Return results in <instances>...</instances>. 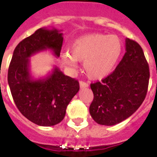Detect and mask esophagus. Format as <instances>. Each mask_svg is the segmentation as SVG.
I'll list each match as a JSON object with an SVG mask.
<instances>
[{
    "label": "esophagus",
    "mask_w": 157,
    "mask_h": 157,
    "mask_svg": "<svg viewBox=\"0 0 157 157\" xmlns=\"http://www.w3.org/2000/svg\"><path fill=\"white\" fill-rule=\"evenodd\" d=\"M80 87L81 88H86V87H88V84L87 83H86V82H80Z\"/></svg>",
    "instance_id": "esophagus-1"
}]
</instances>
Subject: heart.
Returning a JSON list of instances; mask_svg holds the SVG:
<instances>
[{"label": "heart", "mask_w": 157, "mask_h": 157, "mask_svg": "<svg viewBox=\"0 0 157 157\" xmlns=\"http://www.w3.org/2000/svg\"><path fill=\"white\" fill-rule=\"evenodd\" d=\"M123 51L118 36L91 33L72 42L70 54L62 55V60L71 68H76V61L83 62L86 75L98 81L109 75L115 67Z\"/></svg>", "instance_id": "b5f03b06"}]
</instances>
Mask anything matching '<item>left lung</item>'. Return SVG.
<instances>
[{
    "label": "left lung",
    "mask_w": 157,
    "mask_h": 157,
    "mask_svg": "<svg viewBox=\"0 0 157 157\" xmlns=\"http://www.w3.org/2000/svg\"><path fill=\"white\" fill-rule=\"evenodd\" d=\"M125 54L114 71L91 84L93 101L89 111L102 125H115L140 108L148 89L150 71L143 49L138 43L125 39Z\"/></svg>",
    "instance_id": "8db88e82"
}]
</instances>
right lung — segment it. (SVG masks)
Returning a JSON list of instances; mask_svg holds the SVG:
<instances>
[{"mask_svg": "<svg viewBox=\"0 0 157 157\" xmlns=\"http://www.w3.org/2000/svg\"><path fill=\"white\" fill-rule=\"evenodd\" d=\"M63 44L60 30L38 29L19 43L9 65L7 80L15 104L22 115L39 126H53L65 118L66 108L78 92V81L55 66L45 77L34 78L30 59L39 52L51 50L59 57Z\"/></svg>", "mask_w": 157, "mask_h": 157, "instance_id": "right-lung-1", "label": "right lung"}]
</instances>
